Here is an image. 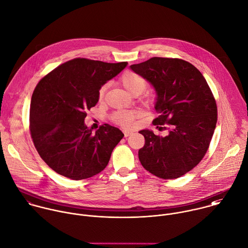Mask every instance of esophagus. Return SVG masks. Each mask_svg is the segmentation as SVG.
<instances>
[{
  "mask_svg": "<svg viewBox=\"0 0 248 248\" xmlns=\"http://www.w3.org/2000/svg\"><path fill=\"white\" fill-rule=\"evenodd\" d=\"M124 137H128L130 134H132V132H131V131L124 130Z\"/></svg>",
  "mask_w": 248,
  "mask_h": 248,
  "instance_id": "obj_1",
  "label": "esophagus"
}]
</instances>
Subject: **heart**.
Instances as JSON below:
<instances>
[{
	"mask_svg": "<svg viewBox=\"0 0 248 248\" xmlns=\"http://www.w3.org/2000/svg\"><path fill=\"white\" fill-rule=\"evenodd\" d=\"M121 83L124 87V89L130 93L131 94H139L141 93L146 88H147V81L144 79L142 76L131 72L127 71L124 73L121 77ZM105 93V86H102L99 91H98V99L102 100ZM136 117V113L132 110H117L113 112L110 116V120L124 128H129L133 124V121Z\"/></svg>",
	"mask_w": 248,
	"mask_h": 248,
	"instance_id": "1",
	"label": "heart"
}]
</instances>
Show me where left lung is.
<instances>
[{
	"mask_svg": "<svg viewBox=\"0 0 248 248\" xmlns=\"http://www.w3.org/2000/svg\"><path fill=\"white\" fill-rule=\"evenodd\" d=\"M130 68L154 86L158 116L153 124H165L169 131L162 137L141 130L145 146L138 152L139 160L158 178H180L192 170L209 149L217 122L215 96L202 73L182 59L154 57Z\"/></svg>",
	"mask_w": 248,
	"mask_h": 248,
	"instance_id": "1",
	"label": "left lung"
}]
</instances>
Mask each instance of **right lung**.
Instances as JSON below:
<instances>
[{
	"mask_svg": "<svg viewBox=\"0 0 248 248\" xmlns=\"http://www.w3.org/2000/svg\"><path fill=\"white\" fill-rule=\"evenodd\" d=\"M127 62L75 58L46 74L36 85L30 107V132L43 161L56 173L85 180L105 169L124 136L108 124L92 133L84 123L98 101V91Z\"/></svg>",
	"mask_w": 248,
	"mask_h": 248,
	"instance_id": "obj_1",
	"label": "right lung"
}]
</instances>
